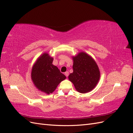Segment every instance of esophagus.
I'll list each match as a JSON object with an SVG mask.
<instances>
[{"label": "esophagus", "mask_w": 133, "mask_h": 133, "mask_svg": "<svg viewBox=\"0 0 133 133\" xmlns=\"http://www.w3.org/2000/svg\"><path fill=\"white\" fill-rule=\"evenodd\" d=\"M65 76H66V77H68V75H69V72H68V71L65 72Z\"/></svg>", "instance_id": "1"}]
</instances>
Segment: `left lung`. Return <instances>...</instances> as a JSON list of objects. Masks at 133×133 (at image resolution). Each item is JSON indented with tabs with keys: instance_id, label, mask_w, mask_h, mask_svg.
Instances as JSON below:
<instances>
[{
	"instance_id": "obj_1",
	"label": "left lung",
	"mask_w": 133,
	"mask_h": 133,
	"mask_svg": "<svg viewBox=\"0 0 133 133\" xmlns=\"http://www.w3.org/2000/svg\"><path fill=\"white\" fill-rule=\"evenodd\" d=\"M73 72L68 76L76 90L81 93L91 91L100 78L97 64L89 55L81 52L73 57Z\"/></svg>"
}]
</instances>
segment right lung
Returning a JSON list of instances; mask_svg holds the SVG:
<instances>
[{"label":"right lung","instance_id":"right-lung-1","mask_svg":"<svg viewBox=\"0 0 133 133\" xmlns=\"http://www.w3.org/2000/svg\"><path fill=\"white\" fill-rule=\"evenodd\" d=\"M53 58L44 53L37 60L31 70V79L36 87L48 94L52 93L66 78L65 75L53 65Z\"/></svg>","mask_w":133,"mask_h":133}]
</instances>
